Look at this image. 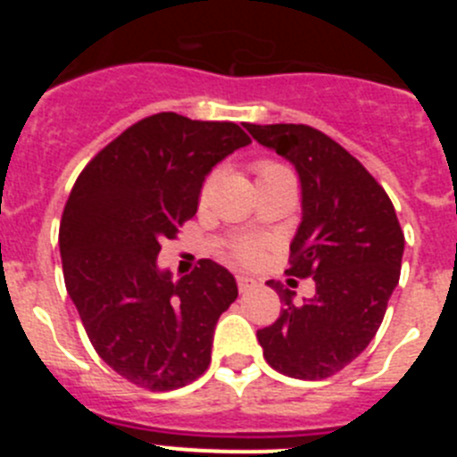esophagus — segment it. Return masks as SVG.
<instances>
[{"mask_svg":"<svg viewBox=\"0 0 457 457\" xmlns=\"http://www.w3.org/2000/svg\"><path fill=\"white\" fill-rule=\"evenodd\" d=\"M237 288H240V293H247V290L256 288L258 281L253 277H247V274H237Z\"/></svg>","mask_w":457,"mask_h":457,"instance_id":"esophagus-1","label":"esophagus"}]
</instances>
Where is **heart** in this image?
Masks as SVG:
<instances>
[{"mask_svg": "<svg viewBox=\"0 0 457 457\" xmlns=\"http://www.w3.org/2000/svg\"><path fill=\"white\" fill-rule=\"evenodd\" d=\"M253 171H256V179H268V176H274V173H290L284 164L272 162V160H261V162H256ZM208 192H210V180H205L204 187H201V199H205ZM233 256H236L237 261H242V263H253V261L258 258V245L252 240L237 242L236 249H233Z\"/></svg>", "mask_w": 457, "mask_h": 457, "instance_id": "obj_1", "label": "heart"}]
</instances>
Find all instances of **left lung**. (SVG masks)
Instances as JSON below:
<instances>
[{
  "instance_id": "left-lung-1",
  "label": "left lung",
  "mask_w": 457,
  "mask_h": 457,
  "mask_svg": "<svg viewBox=\"0 0 457 457\" xmlns=\"http://www.w3.org/2000/svg\"><path fill=\"white\" fill-rule=\"evenodd\" d=\"M245 128L300 173L302 221L288 274L316 281L302 306L293 304V290L270 281L284 309L258 329V343L278 373L325 379L373 341L398 286L405 236L382 185L332 137L295 123Z\"/></svg>"
}]
</instances>
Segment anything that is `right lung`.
<instances>
[{
	"instance_id": "1",
	"label": "right lung",
	"mask_w": 457,
	"mask_h": 457,
	"mask_svg": "<svg viewBox=\"0 0 457 457\" xmlns=\"http://www.w3.org/2000/svg\"><path fill=\"white\" fill-rule=\"evenodd\" d=\"M247 144L236 123L162 112L120 132L72 185L59 226L63 281L96 353L132 385L171 391L210 366L236 278L204 258L173 281L157 253L196 215L212 167Z\"/></svg>"
}]
</instances>
